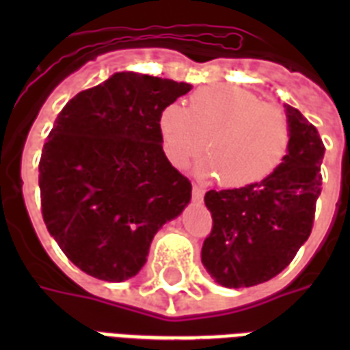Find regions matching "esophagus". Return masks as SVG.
<instances>
[{
    "label": "esophagus",
    "instance_id": "esophagus-1",
    "mask_svg": "<svg viewBox=\"0 0 350 350\" xmlns=\"http://www.w3.org/2000/svg\"><path fill=\"white\" fill-rule=\"evenodd\" d=\"M203 194H205V191H203L202 187L200 185L192 187V200H194V202H202Z\"/></svg>",
    "mask_w": 350,
    "mask_h": 350
}]
</instances>
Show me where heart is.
Wrapping results in <instances>:
<instances>
[{
    "mask_svg": "<svg viewBox=\"0 0 350 350\" xmlns=\"http://www.w3.org/2000/svg\"><path fill=\"white\" fill-rule=\"evenodd\" d=\"M159 134L165 156L178 169L200 158L208 142L211 158L200 165V172L219 176L230 189L265 180L283 163L291 147L287 114L234 85L196 90L189 111L176 103L165 107Z\"/></svg>",
    "mask_w": 350,
    "mask_h": 350,
    "instance_id": "obj_1",
    "label": "heart"
}]
</instances>
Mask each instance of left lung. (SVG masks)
<instances>
[{
    "label": "left lung",
    "instance_id": "left-lung-1",
    "mask_svg": "<svg viewBox=\"0 0 350 350\" xmlns=\"http://www.w3.org/2000/svg\"><path fill=\"white\" fill-rule=\"evenodd\" d=\"M287 118L291 147L271 176L241 189L205 194L213 229L203 241L202 261L224 287L269 282L310 236L325 147L316 126L298 109L287 105Z\"/></svg>",
    "mask_w": 350,
    "mask_h": 350
}]
</instances>
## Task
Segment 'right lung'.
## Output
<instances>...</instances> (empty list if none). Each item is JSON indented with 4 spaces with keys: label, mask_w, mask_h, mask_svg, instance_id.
I'll return each mask as SVG.
<instances>
[{
    "label": "right lung",
    "mask_w": 350,
    "mask_h": 350,
    "mask_svg": "<svg viewBox=\"0 0 350 350\" xmlns=\"http://www.w3.org/2000/svg\"><path fill=\"white\" fill-rule=\"evenodd\" d=\"M189 90L172 79L116 72L57 114L40 159L41 214L89 276H136L154 234L191 202V181L170 165L159 134L161 111Z\"/></svg>",
    "instance_id": "right-lung-1"
}]
</instances>
